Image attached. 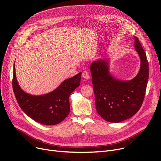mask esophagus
I'll list each match as a JSON object with an SVG mask.
<instances>
[{"mask_svg":"<svg viewBox=\"0 0 161 161\" xmlns=\"http://www.w3.org/2000/svg\"><path fill=\"white\" fill-rule=\"evenodd\" d=\"M82 77L84 79H89V74L88 73V72H87L86 70H84L82 72Z\"/></svg>","mask_w":161,"mask_h":161,"instance_id":"1","label":"esophagus"}]
</instances>
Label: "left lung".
I'll return each instance as SVG.
<instances>
[{
  "label": "left lung",
  "instance_id": "8db88e82",
  "mask_svg": "<svg viewBox=\"0 0 161 161\" xmlns=\"http://www.w3.org/2000/svg\"><path fill=\"white\" fill-rule=\"evenodd\" d=\"M134 47L140 58V69L130 80H118L110 73L108 58L98 59L90 65L95 107L104 120L118 123L137 113L143 103L149 79V63L138 38Z\"/></svg>",
  "mask_w": 161,
  "mask_h": 161
}]
</instances>
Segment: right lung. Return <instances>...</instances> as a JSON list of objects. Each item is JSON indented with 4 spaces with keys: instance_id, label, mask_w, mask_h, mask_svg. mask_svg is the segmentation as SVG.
<instances>
[{
    "instance_id": "add662e5",
    "label": "right lung",
    "mask_w": 161,
    "mask_h": 161,
    "mask_svg": "<svg viewBox=\"0 0 161 161\" xmlns=\"http://www.w3.org/2000/svg\"><path fill=\"white\" fill-rule=\"evenodd\" d=\"M14 64L13 91L20 108L33 120L44 125H56L69 114V97L80 85L81 72L62 81L53 92L41 95L25 92L19 86Z\"/></svg>"
}]
</instances>
